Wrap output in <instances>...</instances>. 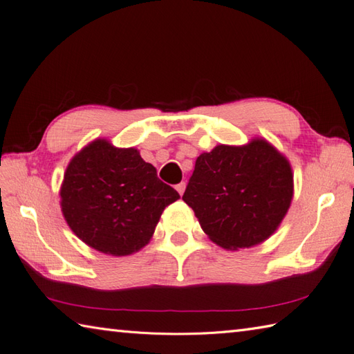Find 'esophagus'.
Returning a JSON list of instances; mask_svg holds the SVG:
<instances>
[{"label":"esophagus","instance_id":"1","mask_svg":"<svg viewBox=\"0 0 354 354\" xmlns=\"http://www.w3.org/2000/svg\"><path fill=\"white\" fill-rule=\"evenodd\" d=\"M176 189H177V192H178L180 195H183V192H185V189H186V183H185V182L178 183V185L176 186Z\"/></svg>","mask_w":354,"mask_h":354}]
</instances>
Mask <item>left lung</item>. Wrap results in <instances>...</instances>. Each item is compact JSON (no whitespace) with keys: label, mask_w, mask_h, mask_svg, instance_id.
Listing matches in <instances>:
<instances>
[{"label":"left lung","mask_w":354,"mask_h":354,"mask_svg":"<svg viewBox=\"0 0 354 354\" xmlns=\"http://www.w3.org/2000/svg\"><path fill=\"white\" fill-rule=\"evenodd\" d=\"M294 195L286 157L265 139L216 145L197 157L183 194L203 232L225 250L250 248L268 239Z\"/></svg>","instance_id":"obj_1"}]
</instances>
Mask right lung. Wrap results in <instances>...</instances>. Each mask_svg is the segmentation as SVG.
Listing matches in <instances>:
<instances>
[{"mask_svg":"<svg viewBox=\"0 0 354 354\" xmlns=\"http://www.w3.org/2000/svg\"><path fill=\"white\" fill-rule=\"evenodd\" d=\"M60 198L68 225L84 243L129 256L150 242L163 209L180 195L136 148L95 139L69 162Z\"/></svg>","mask_w":354,"mask_h":354,"instance_id":"1","label":"right lung"}]
</instances>
